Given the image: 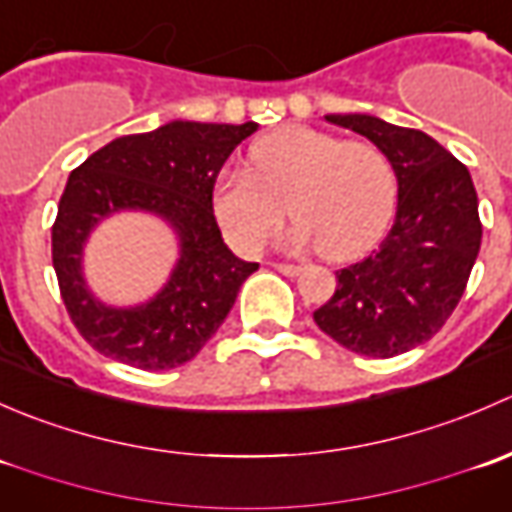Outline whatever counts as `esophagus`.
I'll use <instances>...</instances> for the list:
<instances>
[{"label": "esophagus", "instance_id": "1", "mask_svg": "<svg viewBox=\"0 0 512 512\" xmlns=\"http://www.w3.org/2000/svg\"><path fill=\"white\" fill-rule=\"evenodd\" d=\"M275 270L287 277H297L299 272H302V265H285V262H275Z\"/></svg>", "mask_w": 512, "mask_h": 512}]
</instances>
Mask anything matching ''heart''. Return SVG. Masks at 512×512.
Segmentation results:
<instances>
[{
    "mask_svg": "<svg viewBox=\"0 0 512 512\" xmlns=\"http://www.w3.org/2000/svg\"><path fill=\"white\" fill-rule=\"evenodd\" d=\"M396 170L379 146L312 126H282L252 146L250 173H223L213 210L227 240L255 252L289 215L294 247L349 260L374 245L396 205Z\"/></svg>",
    "mask_w": 512,
    "mask_h": 512,
    "instance_id": "1",
    "label": "heart"
}]
</instances>
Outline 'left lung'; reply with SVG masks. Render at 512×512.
Returning a JSON list of instances; mask_svg holds the SVG:
<instances>
[{"instance_id": "8db88e82", "label": "left lung", "mask_w": 512, "mask_h": 512, "mask_svg": "<svg viewBox=\"0 0 512 512\" xmlns=\"http://www.w3.org/2000/svg\"><path fill=\"white\" fill-rule=\"evenodd\" d=\"M324 118L386 153L399 203L389 235L337 272V289L314 322L349 352L389 359L428 342L456 309L483 237L478 195L466 165L428 133L369 113Z\"/></svg>"}]
</instances>
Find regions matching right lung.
Masks as SVG:
<instances>
[{
	"mask_svg": "<svg viewBox=\"0 0 512 512\" xmlns=\"http://www.w3.org/2000/svg\"><path fill=\"white\" fill-rule=\"evenodd\" d=\"M255 131V121L230 126L178 118L106 143L69 175L51 227V257L66 312L96 352L163 371L193 359L218 332L257 262L240 260L223 242L213 188L230 153ZM118 212L153 214L179 240L169 282L131 308L98 300L83 275L90 232Z\"/></svg>",
	"mask_w": 512,
	"mask_h": 512,
	"instance_id": "add662e5",
	"label": "right lung"
}]
</instances>
